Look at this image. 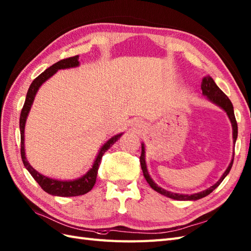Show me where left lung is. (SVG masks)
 <instances>
[{"mask_svg":"<svg viewBox=\"0 0 251 251\" xmlns=\"http://www.w3.org/2000/svg\"><path fill=\"white\" fill-rule=\"evenodd\" d=\"M201 89H202V93L205 96H206L211 102L218 104L219 107H221L227 113V115H228V117L231 121V125H232L233 141L235 142V140H237V137H238V124H237V120H235V117H234L233 107H232L231 101L229 100V98L223 93V91L216 85V82L210 76H206V77L203 78ZM144 153H146V151H144V146L142 144V146H141V156H140V165H141V169H142V172H143V176H144V178H146V180L148 181V183L150 184V186L159 194H161L165 197H169V198H171V199L181 200V201L198 200V199L204 198V197H206L207 195H209L212 191H214V189H216L220 185V183H221V182L224 180V178L227 176V175H228L229 171L231 170L232 163H233V158H232V160H231L229 166L227 168L225 173L222 175L221 179H220L215 185H212L209 188H207L206 191H203L201 193L194 194V195H180V194H175V193H172V192L165 191V189L159 187L155 183V182L151 180V178L150 177V175L148 173V170H147L146 159H144Z\"/></svg>","mask_w":251,"mask_h":251,"instance_id":"1","label":"left lung"}]
</instances>
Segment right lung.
<instances>
[{
	"label": "right lung",
	"instance_id": "obj_1",
	"mask_svg": "<svg viewBox=\"0 0 251 251\" xmlns=\"http://www.w3.org/2000/svg\"><path fill=\"white\" fill-rule=\"evenodd\" d=\"M79 65L78 62V55H75L72 57H68L65 59L59 60V62L55 63L49 67L48 69L45 70L43 73H41L30 85L28 92L26 95L25 103L23 105V109L21 112L20 116V131H21V156L23 163H24L25 168L28 170V172L31 174L33 179L39 183V185L44 189L45 192L53 195V196H59V197H74V196H80L85 195L88 192H90L92 187L94 186L97 177V171L100 168V163L102 158V155L104 154L105 151H108L112 144L115 143L123 134L115 135L110 140H108L103 144V147L100 149V153H98L92 169H90L89 172L83 175V176L77 180L73 181H59L54 180L48 177H45L41 175L39 172H36L31 165H30L27 161L25 156V147H24V130H25V123L28 116V113L31 109V105L33 102V100L35 97V94L37 90L46 81L48 78H50L53 74L56 73L59 69H66V68H73Z\"/></svg>",
	"mask_w": 251,
	"mask_h": 251
}]
</instances>
